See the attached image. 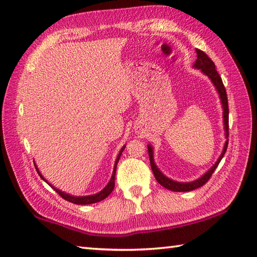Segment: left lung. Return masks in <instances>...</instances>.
Returning <instances> with one entry per match:
<instances>
[{
  "label": "left lung",
  "instance_id": "left-lung-1",
  "mask_svg": "<svg viewBox=\"0 0 257 257\" xmlns=\"http://www.w3.org/2000/svg\"><path fill=\"white\" fill-rule=\"evenodd\" d=\"M196 52V61L193 65V67L196 69H200L202 73L204 75H206L207 77L211 79V81L214 85V87L216 88L217 92H219V97L221 99V103H222V108H223V122H224V130H225V138L226 141L224 144V148H223V151L221 156L219 157V159L211 167L210 170H207L203 176L201 178L194 180L192 182H178L174 181V180L166 177L163 174L159 168L156 166L155 163V159H154V148L152 146L148 145V152H149V158H150V165H151V169L152 172H154L155 177L157 179V181L159 182L162 187H165L168 190L174 191V192H188V191H192L198 189L202 185L205 184L207 181H209L212 173L214 172L215 169L219 166V163L221 162L223 156L225 155L226 149H227V144H228V103H227V96H226V90L225 87L223 85V81L221 76L219 75V73L216 72L215 69V65L214 63L212 62V59L206 55L204 52H202L200 50H195Z\"/></svg>",
  "mask_w": 257,
  "mask_h": 257
}]
</instances>
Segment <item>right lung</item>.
<instances>
[{"label":"right lung","instance_id":"1","mask_svg":"<svg viewBox=\"0 0 257 257\" xmlns=\"http://www.w3.org/2000/svg\"><path fill=\"white\" fill-rule=\"evenodd\" d=\"M124 147H125V146H123L122 148L120 149L119 154H118V156H117V159H116V162H114V167H113V171H112V176H111V178H110V181L108 182V184L106 185L105 188H103V189L100 191V192H98V193H96V194H92V195L75 196V195H70V194H68V193H66V192H64V191L58 190V189H56L55 187H53L52 184H50V183L47 182V180H46V179H44V177L42 176L41 172L38 171V168L36 167V165H35V168H36V170H37L38 174H40V177H41L43 180H44V181H45L46 183L50 184L51 187H52L54 190H55L56 192H57L59 195H61L63 199H65V200L68 201V202H72V203H75V204H80V205L96 203V202H99V201H101V200H103V199H106L107 196L112 192V190H113V188H114V176H116V168H117V163H118V161H119V159H120V156H121L122 151H123V149H124Z\"/></svg>","mask_w":257,"mask_h":257}]
</instances>
